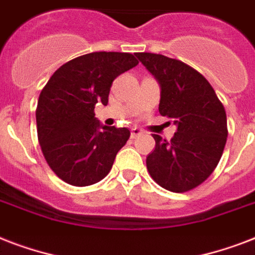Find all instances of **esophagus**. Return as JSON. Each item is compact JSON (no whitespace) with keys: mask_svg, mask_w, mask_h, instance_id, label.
Here are the masks:
<instances>
[{"mask_svg":"<svg viewBox=\"0 0 255 255\" xmlns=\"http://www.w3.org/2000/svg\"><path fill=\"white\" fill-rule=\"evenodd\" d=\"M144 132L141 131V129H139V128H132L131 129V137L132 139H136V137H139V136L143 135Z\"/></svg>","mask_w":255,"mask_h":255,"instance_id":"34e87169","label":"esophagus"}]
</instances>
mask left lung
<instances>
[{
  "label": "left lung",
  "instance_id": "8db88e82",
  "mask_svg": "<svg viewBox=\"0 0 255 255\" xmlns=\"http://www.w3.org/2000/svg\"><path fill=\"white\" fill-rule=\"evenodd\" d=\"M136 57L159 81V112L173 119L170 140L152 135L155 149L147 156L151 177L164 189L184 193L205 181L217 167L228 137L226 112L210 83L184 62L161 54Z\"/></svg>",
  "mask_w": 255,
  "mask_h": 255
}]
</instances>
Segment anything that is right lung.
Listing matches in <instances>:
<instances>
[{
	"mask_svg": "<svg viewBox=\"0 0 255 255\" xmlns=\"http://www.w3.org/2000/svg\"><path fill=\"white\" fill-rule=\"evenodd\" d=\"M139 63L132 54L96 51L62 65L38 99L37 133L46 163L74 186L92 185L112 168L126 145L127 128L100 126L96 103L107 106L112 82Z\"/></svg>",
	"mask_w": 255,
	"mask_h": 255,
	"instance_id": "1",
	"label": "right lung"
}]
</instances>
